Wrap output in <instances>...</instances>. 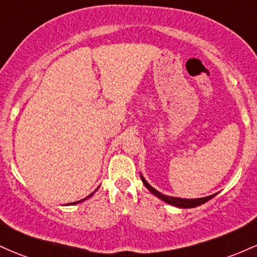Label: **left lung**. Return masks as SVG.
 <instances>
[{"label":"left lung","instance_id":"1","mask_svg":"<svg viewBox=\"0 0 257 257\" xmlns=\"http://www.w3.org/2000/svg\"><path fill=\"white\" fill-rule=\"evenodd\" d=\"M142 180L143 183L145 184V187L149 189V190L151 191L154 195H156L157 197H160L161 200H163L165 202H167V204L170 205H173V206H177V207H183V208H191V207H196V206H200V205L205 204V202L208 201V200L212 199L213 196L216 195H211V196H206V197H201V199H180V197H173V196H167V195H163L162 193H160V191H157L156 189H154L151 187L150 184H149L148 182H146L145 179L142 177Z\"/></svg>","mask_w":257,"mask_h":257}]
</instances>
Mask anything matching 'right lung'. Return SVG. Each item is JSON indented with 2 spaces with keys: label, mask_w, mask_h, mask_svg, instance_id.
<instances>
[{
  "label": "right lung",
  "mask_w": 257,
  "mask_h": 257,
  "mask_svg": "<svg viewBox=\"0 0 257 257\" xmlns=\"http://www.w3.org/2000/svg\"><path fill=\"white\" fill-rule=\"evenodd\" d=\"M92 194H94V193H92ZM92 194H90V195H89V196H86V197H85V199H83V200H80V201H77V202H73V204H79V202H81V201H84V200H86V199H87V197H90V196H91V195H92ZM73 204H72V205H73Z\"/></svg>",
  "instance_id": "add662e5"
}]
</instances>
